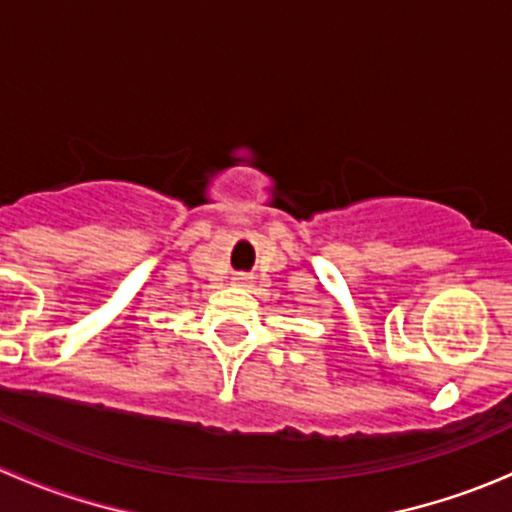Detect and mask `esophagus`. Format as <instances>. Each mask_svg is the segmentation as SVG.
<instances>
[{"mask_svg": "<svg viewBox=\"0 0 512 512\" xmlns=\"http://www.w3.org/2000/svg\"><path fill=\"white\" fill-rule=\"evenodd\" d=\"M235 287H242V289H250L252 287V277L250 274H238V277L233 279Z\"/></svg>", "mask_w": 512, "mask_h": 512, "instance_id": "obj_1", "label": "esophagus"}]
</instances>
